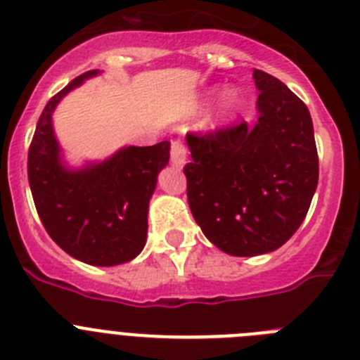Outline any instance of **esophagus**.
Masks as SVG:
<instances>
[{"mask_svg":"<svg viewBox=\"0 0 360 360\" xmlns=\"http://www.w3.org/2000/svg\"><path fill=\"white\" fill-rule=\"evenodd\" d=\"M187 162V149L182 141L171 142V164L174 167H184Z\"/></svg>","mask_w":360,"mask_h":360,"instance_id":"esophagus-1","label":"esophagus"}]
</instances>
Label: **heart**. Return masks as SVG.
Returning <instances> with one entry per match:
<instances>
[{
	"mask_svg": "<svg viewBox=\"0 0 360 360\" xmlns=\"http://www.w3.org/2000/svg\"><path fill=\"white\" fill-rule=\"evenodd\" d=\"M241 106V95L236 88H225L218 98V104L214 108V113L211 117L212 128L224 126V124L231 122L236 117L238 110Z\"/></svg>",
	"mask_w": 360,
	"mask_h": 360,
	"instance_id": "1",
	"label": "heart"
}]
</instances>
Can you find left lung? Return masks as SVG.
I'll list each match as a JSON object with an SVG mask.
<instances>
[{"instance_id": "left-lung-1", "label": "left lung", "mask_w": 360, "mask_h": 360, "mask_svg": "<svg viewBox=\"0 0 360 360\" xmlns=\"http://www.w3.org/2000/svg\"><path fill=\"white\" fill-rule=\"evenodd\" d=\"M257 122L187 133V200L211 243L231 256L279 249L303 224L319 180L308 108L279 79L254 70Z\"/></svg>"}]
</instances>
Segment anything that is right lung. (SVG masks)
Instances as JSON below:
<instances>
[{"instance_id":"add662e5","label":"right lung","mask_w":360,"mask_h":360,"mask_svg":"<svg viewBox=\"0 0 360 360\" xmlns=\"http://www.w3.org/2000/svg\"><path fill=\"white\" fill-rule=\"evenodd\" d=\"M97 73L73 79L44 106L28 149V182L44 229L66 254L88 265L113 266L144 249L149 200L169 162L171 144L128 146L98 164L66 167L52 113L66 94Z\"/></svg>"}]
</instances>
